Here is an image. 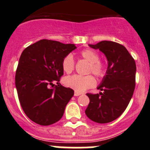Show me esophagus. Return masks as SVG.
I'll return each mask as SVG.
<instances>
[{
    "label": "esophagus",
    "instance_id": "1",
    "mask_svg": "<svg viewBox=\"0 0 150 150\" xmlns=\"http://www.w3.org/2000/svg\"><path fill=\"white\" fill-rule=\"evenodd\" d=\"M74 95H75V97H78V96L81 95V93H79V92H76V91H75V93H74Z\"/></svg>",
    "mask_w": 150,
    "mask_h": 150
}]
</instances>
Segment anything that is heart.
<instances>
[{
    "label": "heart",
    "instance_id": "1",
    "mask_svg": "<svg viewBox=\"0 0 150 150\" xmlns=\"http://www.w3.org/2000/svg\"><path fill=\"white\" fill-rule=\"evenodd\" d=\"M81 58L90 62L88 73H93L100 79H103L106 75V64L100 59V55L96 50L85 49L80 53ZM75 62L72 55L68 54L62 61V69L66 73H71L75 69ZM66 87L73 89L79 93H82L86 90L93 88L96 85V79L91 75H74L66 77L64 80Z\"/></svg>",
    "mask_w": 150,
    "mask_h": 150
}]
</instances>
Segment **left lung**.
I'll return each mask as SVG.
<instances>
[{
  "label": "left lung",
  "instance_id": "obj_1",
  "mask_svg": "<svg viewBox=\"0 0 150 150\" xmlns=\"http://www.w3.org/2000/svg\"><path fill=\"white\" fill-rule=\"evenodd\" d=\"M89 46L106 55L108 69L98 87L103 92L87 93L90 103L85 114L93 122L108 123L120 116L128 106L136 84V63L127 49L118 43L103 41Z\"/></svg>",
  "mask_w": 150,
  "mask_h": 150
}]
</instances>
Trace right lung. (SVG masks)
<instances>
[{"label": "right lung", "mask_w": 150, "mask_h": 150, "mask_svg": "<svg viewBox=\"0 0 150 150\" xmlns=\"http://www.w3.org/2000/svg\"><path fill=\"white\" fill-rule=\"evenodd\" d=\"M75 48V44L43 39L27 47L21 54L16 88L21 106L32 122L50 125L63 115L74 91L59 83L63 75L62 61Z\"/></svg>", "instance_id": "right-lung-1"}]
</instances>
